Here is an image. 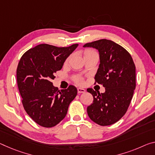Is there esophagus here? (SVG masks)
<instances>
[{
    "instance_id": "1",
    "label": "esophagus",
    "mask_w": 155,
    "mask_h": 155,
    "mask_svg": "<svg viewBox=\"0 0 155 155\" xmlns=\"http://www.w3.org/2000/svg\"><path fill=\"white\" fill-rule=\"evenodd\" d=\"M77 91H78V94H80V93H84L85 92V90L83 89V88H81V87H78Z\"/></svg>"
}]
</instances>
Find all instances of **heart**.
I'll return each mask as SVG.
<instances>
[{
    "label": "heart",
    "mask_w": 155,
    "mask_h": 155,
    "mask_svg": "<svg viewBox=\"0 0 155 155\" xmlns=\"http://www.w3.org/2000/svg\"><path fill=\"white\" fill-rule=\"evenodd\" d=\"M88 51H92V50H86V51H85V52H88ZM74 81H75V82H76V83H80V84H81V83H83V78H82L81 77H75V78H74Z\"/></svg>",
    "instance_id": "b5f03b06"
}]
</instances>
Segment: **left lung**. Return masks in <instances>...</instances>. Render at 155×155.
<instances>
[{"label": "left lung", "mask_w": 155, "mask_h": 155, "mask_svg": "<svg viewBox=\"0 0 155 155\" xmlns=\"http://www.w3.org/2000/svg\"><path fill=\"white\" fill-rule=\"evenodd\" d=\"M83 47L99 51L100 64L94 78L105 89L104 93L87 89L94 98L87 108V114L100 126L114 124L126 114L133 97L136 87L134 61L126 49L110 40L101 39Z\"/></svg>", "instance_id": "obj_1"}]
</instances>
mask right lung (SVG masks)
<instances>
[{
    "label": "right lung",
    "instance_id": "add662e5",
    "mask_svg": "<svg viewBox=\"0 0 155 155\" xmlns=\"http://www.w3.org/2000/svg\"><path fill=\"white\" fill-rule=\"evenodd\" d=\"M78 45L58 48L40 44L27 51L21 58L16 78L22 104L29 116L41 126L51 127L62 121L69 105L77 94L74 85L58 90L51 80L55 78L54 74L61 70Z\"/></svg>",
    "mask_w": 155,
    "mask_h": 155
}]
</instances>
